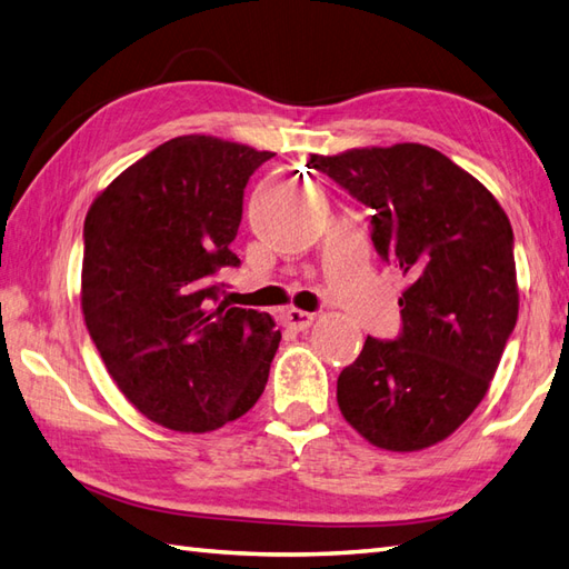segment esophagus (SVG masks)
<instances>
[{
	"label": "esophagus",
	"instance_id": "obj_1",
	"mask_svg": "<svg viewBox=\"0 0 569 569\" xmlns=\"http://www.w3.org/2000/svg\"><path fill=\"white\" fill-rule=\"evenodd\" d=\"M313 321H317V313L311 311H299V309H287L282 313V323L287 328H292V331H305Z\"/></svg>",
	"mask_w": 569,
	"mask_h": 569
}]
</instances>
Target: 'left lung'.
Segmentation results:
<instances>
[{"instance_id":"8db88e82","label":"left lung","mask_w":569,"mask_h":569,"mask_svg":"<svg viewBox=\"0 0 569 569\" xmlns=\"http://www.w3.org/2000/svg\"><path fill=\"white\" fill-rule=\"evenodd\" d=\"M309 166L372 209L377 256L411 280L399 336H368L338 375L340 413L377 448L433 446L485 399L519 317L509 217L482 182L421 143L311 156Z\"/></svg>"}]
</instances>
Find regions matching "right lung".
<instances>
[{"instance_id":"obj_1","label":"right lung","mask_w":569,"mask_h":569,"mask_svg":"<svg viewBox=\"0 0 569 569\" xmlns=\"http://www.w3.org/2000/svg\"><path fill=\"white\" fill-rule=\"evenodd\" d=\"M268 150L180 136L126 168L84 219L82 313L113 382L172 431L256 407L280 346L270 313L221 301L243 189Z\"/></svg>"}]
</instances>
